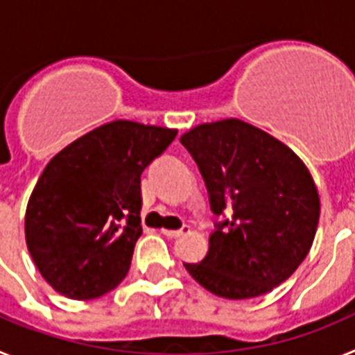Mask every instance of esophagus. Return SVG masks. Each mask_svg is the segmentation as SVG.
I'll return each mask as SVG.
<instances>
[{"label": "esophagus", "mask_w": 355, "mask_h": 355, "mask_svg": "<svg viewBox=\"0 0 355 355\" xmlns=\"http://www.w3.org/2000/svg\"><path fill=\"white\" fill-rule=\"evenodd\" d=\"M188 231H190V227H188V225H183V227H180V229H162V233L165 234L167 238H180L181 234L188 233Z\"/></svg>", "instance_id": "obj_1"}]
</instances>
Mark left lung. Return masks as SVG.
<instances>
[{
    "mask_svg": "<svg viewBox=\"0 0 355 355\" xmlns=\"http://www.w3.org/2000/svg\"><path fill=\"white\" fill-rule=\"evenodd\" d=\"M225 216L200 263H184L200 286L224 299H252L284 283L315 240L320 197L302 159L283 142L238 119L209 122L181 137Z\"/></svg>",
    "mask_w": 355,
    "mask_h": 355,
    "instance_id": "1",
    "label": "left lung"
}]
</instances>
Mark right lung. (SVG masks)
Listing matches in <instances>:
<instances>
[{
	"mask_svg": "<svg viewBox=\"0 0 355 355\" xmlns=\"http://www.w3.org/2000/svg\"><path fill=\"white\" fill-rule=\"evenodd\" d=\"M178 131L114 121L62 149L40 174L24 216L26 245L64 297L97 299L130 270L140 225V175Z\"/></svg>",
	"mask_w": 355,
	"mask_h": 355,
	"instance_id": "1",
	"label": "right lung"
}]
</instances>
